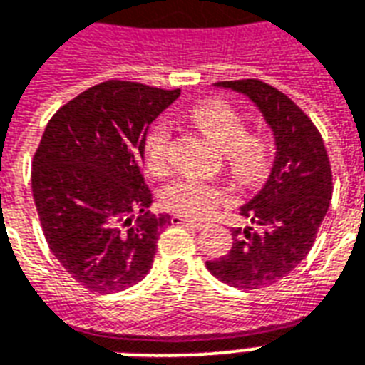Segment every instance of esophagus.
<instances>
[{
	"mask_svg": "<svg viewBox=\"0 0 365 365\" xmlns=\"http://www.w3.org/2000/svg\"><path fill=\"white\" fill-rule=\"evenodd\" d=\"M172 224H176V226H191V227H197V230L205 227V224H202V222L185 218V216H180V214H174V216H172Z\"/></svg>",
	"mask_w": 365,
	"mask_h": 365,
	"instance_id": "34e87169",
	"label": "esophagus"
}]
</instances>
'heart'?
I'll return each mask as SVG.
<instances>
[{
	"instance_id": "heart-1",
	"label": "heart",
	"mask_w": 365,
	"mask_h": 365,
	"mask_svg": "<svg viewBox=\"0 0 365 365\" xmlns=\"http://www.w3.org/2000/svg\"><path fill=\"white\" fill-rule=\"evenodd\" d=\"M191 118L210 141L224 151L227 170L243 183H257L266 178L272 163V143L266 135L247 133V118L222 99H208L191 110ZM170 132L158 122L147 133L145 164L153 174H163L168 164ZM224 201V191L195 178H180L166 185L160 202L172 212L185 216H207Z\"/></svg>"
}]
</instances>
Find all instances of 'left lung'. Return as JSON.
<instances>
[{
    "label": "left lung",
    "mask_w": 365,
    "mask_h": 365,
    "mask_svg": "<svg viewBox=\"0 0 365 365\" xmlns=\"http://www.w3.org/2000/svg\"><path fill=\"white\" fill-rule=\"evenodd\" d=\"M262 113L275 139L274 166L241 214L255 227L233 230L232 250L208 260V272L237 289H260L291 274L312 249L333 193L329 157L314 122L262 80L218 82Z\"/></svg>",
    "instance_id": "left-lung-1"
}]
</instances>
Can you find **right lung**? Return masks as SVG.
I'll list each match as a JSON object with an SVG mask.
<instances>
[{
  "label": "right lung",
  "instance_id": "add662e5",
  "mask_svg": "<svg viewBox=\"0 0 365 365\" xmlns=\"http://www.w3.org/2000/svg\"><path fill=\"white\" fill-rule=\"evenodd\" d=\"M178 97L180 90L108 80L61 107L41 135L32 160L41 230L63 268L90 291L118 293L151 269L172 220L147 210L145 139Z\"/></svg>",
  "mask_w": 365,
  "mask_h": 365
}]
</instances>
